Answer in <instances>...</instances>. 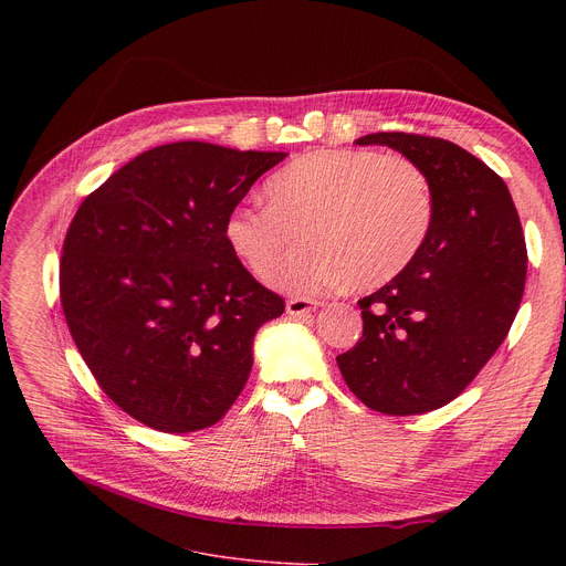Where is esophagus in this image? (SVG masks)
Segmentation results:
<instances>
[{
	"label": "esophagus",
	"instance_id": "1",
	"mask_svg": "<svg viewBox=\"0 0 566 566\" xmlns=\"http://www.w3.org/2000/svg\"><path fill=\"white\" fill-rule=\"evenodd\" d=\"M321 303L314 301V298H291L286 303V314L289 316H305L310 312H314Z\"/></svg>",
	"mask_w": 566,
	"mask_h": 566
}]
</instances>
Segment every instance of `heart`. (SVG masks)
<instances>
[{"label":"heart","instance_id":"heart-1","mask_svg":"<svg viewBox=\"0 0 566 566\" xmlns=\"http://www.w3.org/2000/svg\"><path fill=\"white\" fill-rule=\"evenodd\" d=\"M265 195L268 203L233 208L224 238L265 277L301 231L307 243L273 277L291 293L390 282L418 256L433 222L427 174L408 158L378 151L305 154L265 184Z\"/></svg>","mask_w":566,"mask_h":566}]
</instances>
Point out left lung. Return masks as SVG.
I'll use <instances>...</instances> for the list:
<instances>
[{"label": "left lung", "mask_w": 566, "mask_h": 566, "mask_svg": "<svg viewBox=\"0 0 566 566\" xmlns=\"http://www.w3.org/2000/svg\"><path fill=\"white\" fill-rule=\"evenodd\" d=\"M431 186L433 222L403 271L358 305L363 337L337 355L339 371L371 410L420 415L457 399L507 337L527 273V250L502 178L454 142L371 133Z\"/></svg>", "instance_id": "left-lung-1"}]
</instances>
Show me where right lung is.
<instances>
[{
  "label": "right lung",
  "instance_id": "1",
  "mask_svg": "<svg viewBox=\"0 0 566 566\" xmlns=\"http://www.w3.org/2000/svg\"><path fill=\"white\" fill-rule=\"evenodd\" d=\"M284 158L163 144L80 203L59 265L64 316L103 392L137 422L199 431L243 392L254 335L284 301L231 252L224 222Z\"/></svg>",
  "mask_w": 566,
  "mask_h": 566
}]
</instances>
